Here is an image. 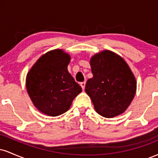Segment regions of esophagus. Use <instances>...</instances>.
<instances>
[{"label": "esophagus", "instance_id": "1", "mask_svg": "<svg viewBox=\"0 0 158 158\" xmlns=\"http://www.w3.org/2000/svg\"><path fill=\"white\" fill-rule=\"evenodd\" d=\"M80 85H81V88H82V90H85V81H83V82H81V83H80Z\"/></svg>", "mask_w": 158, "mask_h": 158}]
</instances>
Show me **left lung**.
<instances>
[{"instance_id":"1","label":"left lung","mask_w":158,"mask_h":158,"mask_svg":"<svg viewBox=\"0 0 158 158\" xmlns=\"http://www.w3.org/2000/svg\"><path fill=\"white\" fill-rule=\"evenodd\" d=\"M93 77L87 81L85 92L95 110L106 118L126 111L135 97L137 81L126 61L120 56L105 50L90 58Z\"/></svg>"}]
</instances>
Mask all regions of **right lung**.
<instances>
[{"label":"right lung","mask_w":158,"mask_h":158,"mask_svg":"<svg viewBox=\"0 0 158 158\" xmlns=\"http://www.w3.org/2000/svg\"><path fill=\"white\" fill-rule=\"evenodd\" d=\"M70 61L68 53L56 49L41 56L27 73V93L41 113L50 117L64 114L81 92L68 70Z\"/></svg>","instance_id":"1"}]
</instances>
